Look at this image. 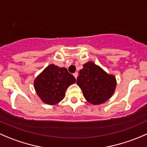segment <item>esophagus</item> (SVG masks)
Here are the masks:
<instances>
[{
  "instance_id": "34e87169",
  "label": "esophagus",
  "mask_w": 147,
  "mask_h": 147,
  "mask_svg": "<svg viewBox=\"0 0 147 147\" xmlns=\"http://www.w3.org/2000/svg\"><path fill=\"white\" fill-rule=\"evenodd\" d=\"M73 75H74V77H75V78L77 79V78H78V73L77 72H75V73L73 74Z\"/></svg>"
}]
</instances>
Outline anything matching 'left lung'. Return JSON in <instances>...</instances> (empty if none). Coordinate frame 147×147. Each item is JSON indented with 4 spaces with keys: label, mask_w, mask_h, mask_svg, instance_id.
<instances>
[{
    "label": "left lung",
    "mask_w": 147,
    "mask_h": 147,
    "mask_svg": "<svg viewBox=\"0 0 147 147\" xmlns=\"http://www.w3.org/2000/svg\"><path fill=\"white\" fill-rule=\"evenodd\" d=\"M77 84L88 102L98 105L113 95L116 82L114 76L107 74L93 62H88L80 71Z\"/></svg>",
    "instance_id": "1"
}]
</instances>
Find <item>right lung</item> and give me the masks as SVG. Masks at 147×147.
<instances>
[{
	"label": "right lung",
	"instance_id": "obj_1",
	"mask_svg": "<svg viewBox=\"0 0 147 147\" xmlns=\"http://www.w3.org/2000/svg\"><path fill=\"white\" fill-rule=\"evenodd\" d=\"M75 82L66 68L51 65L36 78L34 88L44 102L54 105L63 99L67 88Z\"/></svg>",
	"mask_w": 147,
	"mask_h": 147
}]
</instances>
